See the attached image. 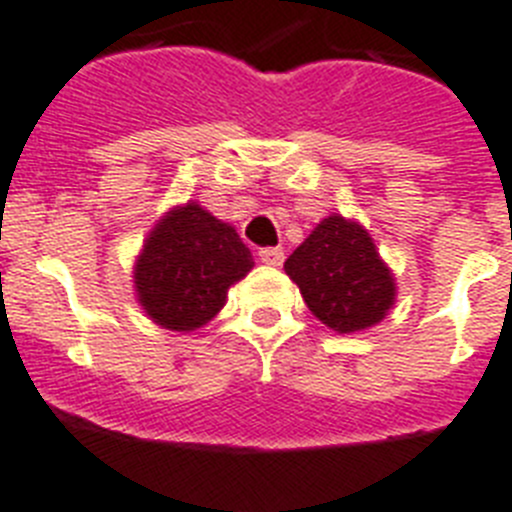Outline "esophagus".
<instances>
[{"label":"esophagus","mask_w":512,"mask_h":512,"mask_svg":"<svg viewBox=\"0 0 512 512\" xmlns=\"http://www.w3.org/2000/svg\"><path fill=\"white\" fill-rule=\"evenodd\" d=\"M260 260H263L265 265H281L283 263V249L281 247H263L260 252Z\"/></svg>","instance_id":"obj_1"}]
</instances>
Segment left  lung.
Masks as SVG:
<instances>
[{
	"instance_id": "8db88e82",
	"label": "left lung",
	"mask_w": 512,
	"mask_h": 512,
	"mask_svg": "<svg viewBox=\"0 0 512 512\" xmlns=\"http://www.w3.org/2000/svg\"><path fill=\"white\" fill-rule=\"evenodd\" d=\"M283 270L299 286L309 312L336 333L372 328L395 302V278L372 236L362 223L338 213L317 223Z\"/></svg>"
}]
</instances>
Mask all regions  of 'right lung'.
<instances>
[{
	"label": "right lung",
	"instance_id": "add662e5",
	"mask_svg": "<svg viewBox=\"0 0 512 512\" xmlns=\"http://www.w3.org/2000/svg\"><path fill=\"white\" fill-rule=\"evenodd\" d=\"M252 252L234 226L203 205L171 208L135 260L137 302L166 330L190 333L221 312L229 286L252 270Z\"/></svg>",
	"mask_w": 512,
	"mask_h": 512
}]
</instances>
